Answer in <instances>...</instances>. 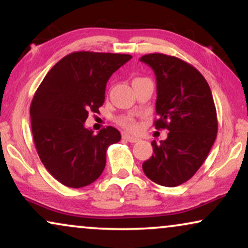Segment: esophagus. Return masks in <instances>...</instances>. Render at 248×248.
<instances>
[{"label": "esophagus", "mask_w": 248, "mask_h": 248, "mask_svg": "<svg viewBox=\"0 0 248 248\" xmlns=\"http://www.w3.org/2000/svg\"><path fill=\"white\" fill-rule=\"evenodd\" d=\"M123 139H124V140H126V141H128V142H138V141L140 140L139 138L133 137V136H130V134H124V136H123Z\"/></svg>", "instance_id": "34e87169"}]
</instances>
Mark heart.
Returning a JSON list of instances; mask_svg holds the SVG:
<instances>
[{
  "mask_svg": "<svg viewBox=\"0 0 248 248\" xmlns=\"http://www.w3.org/2000/svg\"><path fill=\"white\" fill-rule=\"evenodd\" d=\"M120 123H121V125H123L124 127L128 128V130H136V128L138 127L137 122L134 121L132 117H123V118H121Z\"/></svg>",
  "mask_w": 248,
  "mask_h": 248,
  "instance_id": "b5f03b06",
  "label": "heart"
}]
</instances>
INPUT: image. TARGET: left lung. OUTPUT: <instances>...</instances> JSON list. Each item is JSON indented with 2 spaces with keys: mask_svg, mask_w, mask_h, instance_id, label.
Instances as JSON below:
<instances>
[{
  "mask_svg": "<svg viewBox=\"0 0 248 248\" xmlns=\"http://www.w3.org/2000/svg\"><path fill=\"white\" fill-rule=\"evenodd\" d=\"M156 76V128H167L165 140L152 142L154 155L142 164L148 178L176 187L192 178L205 162L217 133L213 95L204 76L179 58L163 53L141 57Z\"/></svg>",
  "mask_w": 248,
  "mask_h": 248,
  "instance_id": "1",
  "label": "left lung"
}]
</instances>
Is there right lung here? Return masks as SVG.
<instances>
[{
    "instance_id": "obj_1",
    "label": "right lung",
    "mask_w": 248,
    "mask_h": 248,
    "mask_svg": "<svg viewBox=\"0 0 248 248\" xmlns=\"http://www.w3.org/2000/svg\"><path fill=\"white\" fill-rule=\"evenodd\" d=\"M130 54L73 52L54 65L31 105L34 143L50 174L69 188L91 185L106 166V152L121 140L108 126L94 134L84 123L105 102L108 79Z\"/></svg>"
}]
</instances>
